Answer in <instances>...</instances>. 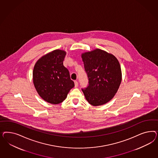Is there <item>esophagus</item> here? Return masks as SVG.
Listing matches in <instances>:
<instances>
[{"label": "esophagus", "instance_id": "obj_1", "mask_svg": "<svg viewBox=\"0 0 158 158\" xmlns=\"http://www.w3.org/2000/svg\"><path fill=\"white\" fill-rule=\"evenodd\" d=\"M74 83H75V87H77L78 86V82L77 81H75Z\"/></svg>", "mask_w": 158, "mask_h": 158}]
</instances>
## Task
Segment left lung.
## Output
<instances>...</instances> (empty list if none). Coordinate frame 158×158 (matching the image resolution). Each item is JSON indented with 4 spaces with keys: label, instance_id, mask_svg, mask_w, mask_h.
Instances as JSON below:
<instances>
[{
    "label": "left lung",
    "instance_id": "1",
    "mask_svg": "<svg viewBox=\"0 0 158 158\" xmlns=\"http://www.w3.org/2000/svg\"><path fill=\"white\" fill-rule=\"evenodd\" d=\"M89 85L81 89L86 100L93 106L104 105L114 97L122 81V71L117 58L97 48L81 54Z\"/></svg>",
    "mask_w": 158,
    "mask_h": 158
}]
</instances>
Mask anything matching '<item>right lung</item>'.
I'll list each match as a JSON object with an SVG mask.
<instances>
[{"label":"right lung","instance_id":"obj_1","mask_svg":"<svg viewBox=\"0 0 158 158\" xmlns=\"http://www.w3.org/2000/svg\"><path fill=\"white\" fill-rule=\"evenodd\" d=\"M66 52L55 50L39 58L34 66L33 81L39 95L45 101L58 104L65 100L75 85L64 66Z\"/></svg>","mask_w":158,"mask_h":158}]
</instances>
